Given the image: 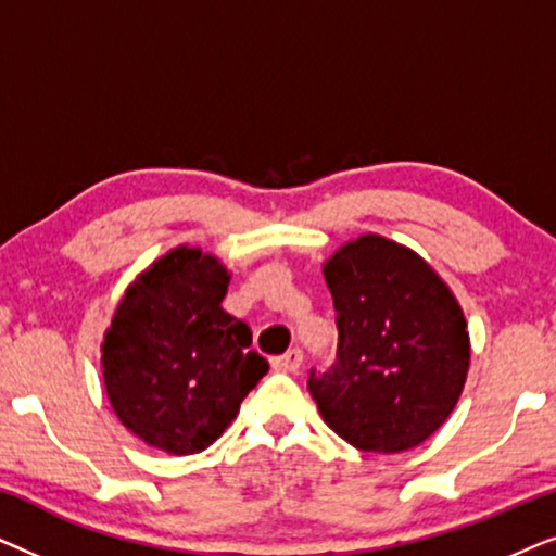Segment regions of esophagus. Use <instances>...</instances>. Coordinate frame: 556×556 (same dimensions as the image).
I'll use <instances>...</instances> for the list:
<instances>
[{"mask_svg":"<svg viewBox=\"0 0 556 556\" xmlns=\"http://www.w3.org/2000/svg\"><path fill=\"white\" fill-rule=\"evenodd\" d=\"M301 362H303L301 349H288L286 354H280L273 359V367H276L278 371H299Z\"/></svg>","mask_w":556,"mask_h":556,"instance_id":"esophagus-1","label":"esophagus"}]
</instances>
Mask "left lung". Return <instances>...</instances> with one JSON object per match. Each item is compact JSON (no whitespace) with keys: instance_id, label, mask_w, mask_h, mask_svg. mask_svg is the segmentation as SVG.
Returning a JSON list of instances; mask_svg holds the SVG:
<instances>
[{"instance_id":"1","label":"left lung","mask_w":556,"mask_h":556,"mask_svg":"<svg viewBox=\"0 0 556 556\" xmlns=\"http://www.w3.org/2000/svg\"><path fill=\"white\" fill-rule=\"evenodd\" d=\"M337 362L308 371L326 425L364 453H402L453 413L470 364L468 324L443 278L405 245L362 235L324 265Z\"/></svg>"}]
</instances>
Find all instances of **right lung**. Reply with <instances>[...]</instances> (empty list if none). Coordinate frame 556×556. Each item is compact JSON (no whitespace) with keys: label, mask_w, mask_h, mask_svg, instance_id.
Wrapping results in <instances>:
<instances>
[{"label":"right lung","mask_w":556,"mask_h":556,"mask_svg":"<svg viewBox=\"0 0 556 556\" xmlns=\"http://www.w3.org/2000/svg\"><path fill=\"white\" fill-rule=\"evenodd\" d=\"M230 273L200 248H174L121 299L101 346L113 413L143 443L200 453L223 435L268 371L248 324L223 311Z\"/></svg>","instance_id":"obj_1"}]
</instances>
